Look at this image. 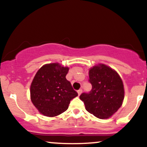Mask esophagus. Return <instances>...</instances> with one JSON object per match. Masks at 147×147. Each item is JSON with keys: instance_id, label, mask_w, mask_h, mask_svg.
Listing matches in <instances>:
<instances>
[{"instance_id": "esophagus-1", "label": "esophagus", "mask_w": 147, "mask_h": 147, "mask_svg": "<svg viewBox=\"0 0 147 147\" xmlns=\"http://www.w3.org/2000/svg\"><path fill=\"white\" fill-rule=\"evenodd\" d=\"M82 89H80L79 90H78V96H80V94H82Z\"/></svg>"}]
</instances>
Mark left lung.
<instances>
[{
    "label": "left lung",
    "mask_w": 147,
    "mask_h": 147,
    "mask_svg": "<svg viewBox=\"0 0 147 147\" xmlns=\"http://www.w3.org/2000/svg\"><path fill=\"white\" fill-rule=\"evenodd\" d=\"M89 81L92 89L89 94L83 93L80 100L86 110L100 119H107L121 107L124 98L122 80L112 67L98 63L89 69Z\"/></svg>",
    "instance_id": "8db88e82"
}]
</instances>
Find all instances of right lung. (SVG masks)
Listing matches in <instances>:
<instances>
[{
  "label": "right lung",
  "mask_w": 147,
  "mask_h": 147,
  "mask_svg": "<svg viewBox=\"0 0 147 147\" xmlns=\"http://www.w3.org/2000/svg\"><path fill=\"white\" fill-rule=\"evenodd\" d=\"M69 68L59 63L43 65L36 73L30 87L31 100L40 114L54 117L67 110L78 93L66 80Z\"/></svg>",
  "instance_id": "obj_1"
}]
</instances>
